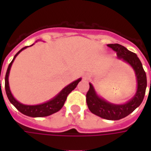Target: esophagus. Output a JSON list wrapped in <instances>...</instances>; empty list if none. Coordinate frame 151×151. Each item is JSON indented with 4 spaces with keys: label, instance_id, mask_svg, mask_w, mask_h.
<instances>
[{
    "label": "esophagus",
    "instance_id": "obj_1",
    "mask_svg": "<svg viewBox=\"0 0 151 151\" xmlns=\"http://www.w3.org/2000/svg\"><path fill=\"white\" fill-rule=\"evenodd\" d=\"M83 78H84V79H86V78H86V77H83Z\"/></svg>",
    "mask_w": 151,
    "mask_h": 151
}]
</instances>
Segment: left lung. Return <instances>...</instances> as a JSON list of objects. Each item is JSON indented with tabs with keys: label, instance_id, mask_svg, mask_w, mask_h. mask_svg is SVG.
<instances>
[{
	"label": "left lung",
	"instance_id": "left-lung-1",
	"mask_svg": "<svg viewBox=\"0 0 151 151\" xmlns=\"http://www.w3.org/2000/svg\"><path fill=\"white\" fill-rule=\"evenodd\" d=\"M109 47L116 52L119 59L132 66L135 72L137 83V89L135 95L124 104H113L100 98L95 92L92 84L90 83V89L86 93V104L92 113L98 116L110 120H120L132 113L142 104L146 93L147 81L146 72L143 69L142 62L135 53L130 52L120 44H108Z\"/></svg>",
	"mask_w": 151,
	"mask_h": 151
}]
</instances>
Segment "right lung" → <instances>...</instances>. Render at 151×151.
Masks as SVG:
<instances>
[{
    "label": "right lung",
    "mask_w": 151,
    "mask_h": 151,
    "mask_svg": "<svg viewBox=\"0 0 151 151\" xmlns=\"http://www.w3.org/2000/svg\"><path fill=\"white\" fill-rule=\"evenodd\" d=\"M32 45H31V46H32ZM27 47H22L15 55L13 60L9 65V67L8 69H7V72H6V74H5V92H6V95H7V97H8L9 102L14 106L15 108L18 109V111L22 112V114L31 117L47 116H50V115L55 113V112H57V111H60L62 108V107L64 106V104H65V102L66 100V99H67L68 95H69L70 92L72 91L73 90H74L76 88V86H78V82L82 80V78H78V80L73 82L72 83H70L69 85H68L67 86H65V88L63 89L62 91L60 92L59 94L56 95V96H55L54 98L52 99L49 101L46 102V103H43V104L38 105H25L21 104V103H19L18 100L15 99L14 97L11 94L10 89H9V70H10V68H11L12 64H13L14 60L16 58V56H18V54L21 52L22 50H24Z\"/></svg>",
    "instance_id": "right-lung-1"
}]
</instances>
